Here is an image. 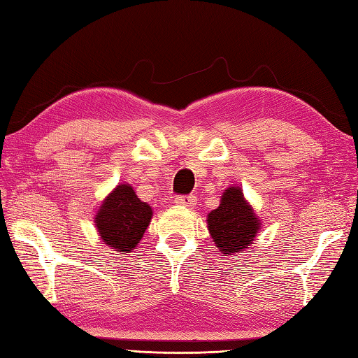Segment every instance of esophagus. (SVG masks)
Wrapping results in <instances>:
<instances>
[{"mask_svg": "<svg viewBox=\"0 0 358 358\" xmlns=\"http://www.w3.org/2000/svg\"><path fill=\"white\" fill-rule=\"evenodd\" d=\"M175 203L181 206L194 208L197 205V197H195V195H178V197H175Z\"/></svg>", "mask_w": 358, "mask_h": 358, "instance_id": "34e87169", "label": "esophagus"}]
</instances>
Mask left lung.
Listing matches in <instances>:
<instances>
[{
    "instance_id": "1",
    "label": "left lung",
    "mask_w": 358,
    "mask_h": 358,
    "mask_svg": "<svg viewBox=\"0 0 358 358\" xmlns=\"http://www.w3.org/2000/svg\"><path fill=\"white\" fill-rule=\"evenodd\" d=\"M208 229L220 253L233 256L250 248L261 220L245 200L241 187L231 186L222 195L220 205L208 214Z\"/></svg>"
}]
</instances>
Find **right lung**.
Segmentation results:
<instances>
[{
	"instance_id": "add662e5",
	"label": "right lung",
	"mask_w": 358,
	"mask_h": 358,
	"mask_svg": "<svg viewBox=\"0 0 358 358\" xmlns=\"http://www.w3.org/2000/svg\"><path fill=\"white\" fill-rule=\"evenodd\" d=\"M152 214V208L136 197L130 185H117L102 201L94 223L101 239L124 255L141 242Z\"/></svg>"
}]
</instances>
